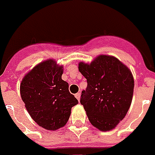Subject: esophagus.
<instances>
[{
    "label": "esophagus",
    "instance_id": "1",
    "mask_svg": "<svg viewBox=\"0 0 155 155\" xmlns=\"http://www.w3.org/2000/svg\"><path fill=\"white\" fill-rule=\"evenodd\" d=\"M80 96H81V94L80 93H77V94H75V97H76L77 99H78V101H80Z\"/></svg>",
    "mask_w": 155,
    "mask_h": 155
}]
</instances>
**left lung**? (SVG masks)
I'll list each match as a JSON object with an SVG mask.
<instances>
[{
	"instance_id": "obj_1",
	"label": "left lung",
	"mask_w": 155,
	"mask_h": 155,
	"mask_svg": "<svg viewBox=\"0 0 155 155\" xmlns=\"http://www.w3.org/2000/svg\"><path fill=\"white\" fill-rule=\"evenodd\" d=\"M78 70L87 81L80 102L90 123L101 131L114 129L131 106L134 91L131 70L107 54H100L90 64L79 62Z\"/></svg>"
}]
</instances>
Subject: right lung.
<instances>
[{
  "mask_svg": "<svg viewBox=\"0 0 155 155\" xmlns=\"http://www.w3.org/2000/svg\"><path fill=\"white\" fill-rule=\"evenodd\" d=\"M64 66L49 59L26 73L20 83L21 98L28 112L38 125L55 131L66 125L72 107L78 101L62 80Z\"/></svg>",
  "mask_w": 155,
  "mask_h": 155,
  "instance_id": "obj_1",
  "label": "right lung"
}]
</instances>
